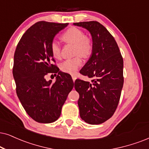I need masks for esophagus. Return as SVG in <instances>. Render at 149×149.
Segmentation results:
<instances>
[{"instance_id": "obj_1", "label": "esophagus", "mask_w": 149, "mask_h": 149, "mask_svg": "<svg viewBox=\"0 0 149 149\" xmlns=\"http://www.w3.org/2000/svg\"><path fill=\"white\" fill-rule=\"evenodd\" d=\"M71 77H72V79H73V82H75V80H76V76H74V75H72V76H71Z\"/></svg>"}]
</instances>
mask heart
I'll list each match as a JSON object with an SVG mask.
<instances>
[{"label":"heart","mask_w":149,"mask_h":149,"mask_svg":"<svg viewBox=\"0 0 149 149\" xmlns=\"http://www.w3.org/2000/svg\"><path fill=\"white\" fill-rule=\"evenodd\" d=\"M62 38L65 42L75 44V55L80 53V55L65 60L61 64V69L64 72L73 74L82 66V58L88 57L92 52V43L89 38L85 37L84 33L80 29L76 27H71L65 31L62 36ZM51 51L55 58H59L61 54V48L59 42L56 40H52L51 43Z\"/></svg>","instance_id":"obj_1"}]
</instances>
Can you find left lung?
<instances>
[{
    "label": "left lung",
    "mask_w": 149,
    "mask_h": 149,
    "mask_svg": "<svg viewBox=\"0 0 149 149\" xmlns=\"http://www.w3.org/2000/svg\"><path fill=\"white\" fill-rule=\"evenodd\" d=\"M73 25L83 27L92 37V54L80 70L91 82L76 80L78 104L82 120L100 125L111 118L116 111L124 83L123 58L114 38L97 21L80 22Z\"/></svg>",
    "instance_id": "left-lung-1"
}]
</instances>
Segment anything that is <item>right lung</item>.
Wrapping results in <instances>:
<instances>
[{"instance_id":"obj_1","label":"right lung","mask_w":149,"mask_h":149,"mask_svg":"<svg viewBox=\"0 0 149 149\" xmlns=\"http://www.w3.org/2000/svg\"><path fill=\"white\" fill-rule=\"evenodd\" d=\"M68 24L38 22L22 35L15 51L13 76L17 95L27 113L39 123H52L59 118L73 87L68 75L52 64L55 61L51 43ZM48 72L56 73L55 83L46 80Z\"/></svg>"}]
</instances>
